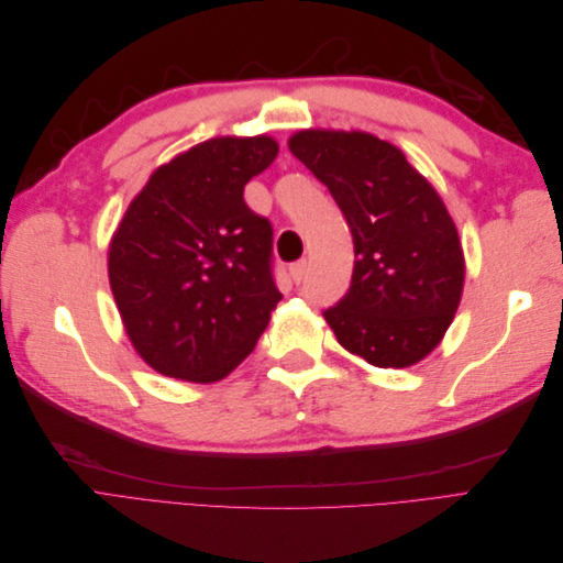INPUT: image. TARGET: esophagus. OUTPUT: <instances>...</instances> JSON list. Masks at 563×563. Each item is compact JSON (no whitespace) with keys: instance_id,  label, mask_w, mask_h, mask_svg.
Instances as JSON below:
<instances>
[{"instance_id":"obj_1","label":"esophagus","mask_w":563,"mask_h":563,"mask_svg":"<svg viewBox=\"0 0 563 563\" xmlns=\"http://www.w3.org/2000/svg\"><path fill=\"white\" fill-rule=\"evenodd\" d=\"M288 272H291V279H294L296 284H300V282L305 279V272H308V261H298V263H294V265H291V269H288Z\"/></svg>"}]
</instances>
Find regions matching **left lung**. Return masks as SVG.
Instances as JSON below:
<instances>
[{
    "mask_svg": "<svg viewBox=\"0 0 563 563\" xmlns=\"http://www.w3.org/2000/svg\"><path fill=\"white\" fill-rule=\"evenodd\" d=\"M288 150L329 187L354 242L347 294L323 310L338 343L380 368L428 356L463 296L457 230L404 152L362 131H300Z\"/></svg>",
    "mask_w": 563,
    "mask_h": 563,
    "instance_id": "1",
    "label": "left lung"
}]
</instances>
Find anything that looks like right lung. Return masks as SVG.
<instances>
[{
    "mask_svg": "<svg viewBox=\"0 0 563 563\" xmlns=\"http://www.w3.org/2000/svg\"><path fill=\"white\" fill-rule=\"evenodd\" d=\"M277 152L267 135L195 145L150 176L112 236L119 314L133 347L168 378H225L282 300L272 225L244 201Z\"/></svg>",
    "mask_w": 563,
    "mask_h": 563,
    "instance_id": "obj_1",
    "label": "right lung"
}]
</instances>
